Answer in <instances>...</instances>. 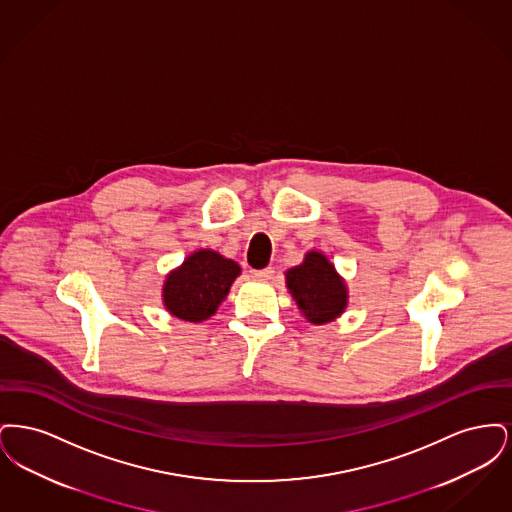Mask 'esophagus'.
I'll return each instance as SVG.
<instances>
[{
	"label": "esophagus",
	"mask_w": 512,
	"mask_h": 512,
	"mask_svg": "<svg viewBox=\"0 0 512 512\" xmlns=\"http://www.w3.org/2000/svg\"><path fill=\"white\" fill-rule=\"evenodd\" d=\"M251 276L257 280H270L274 276V268H259V270H251Z\"/></svg>",
	"instance_id": "esophagus-1"
}]
</instances>
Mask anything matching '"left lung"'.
<instances>
[{"label":"left lung","instance_id":"left-lung-1","mask_svg":"<svg viewBox=\"0 0 512 512\" xmlns=\"http://www.w3.org/2000/svg\"><path fill=\"white\" fill-rule=\"evenodd\" d=\"M286 282L303 317L313 324L334 320L347 305L343 280L334 265L317 251L307 253L303 265L288 270Z\"/></svg>","mask_w":512,"mask_h":512}]
</instances>
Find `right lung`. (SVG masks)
I'll list each match as a JSON object with an SVG mask.
<instances>
[{
    "mask_svg": "<svg viewBox=\"0 0 512 512\" xmlns=\"http://www.w3.org/2000/svg\"><path fill=\"white\" fill-rule=\"evenodd\" d=\"M240 267L219 253L201 249L190 255L165 282V307L174 317L201 322L215 315Z\"/></svg>",
    "mask_w": 512,
    "mask_h": 512,
    "instance_id": "right-lung-1",
    "label": "right lung"
}]
</instances>
